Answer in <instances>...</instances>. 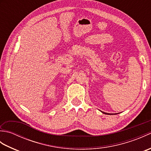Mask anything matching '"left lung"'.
I'll list each match as a JSON object with an SVG mask.
<instances>
[{"instance_id":"8db88e82","label":"left lung","mask_w":151,"mask_h":151,"mask_svg":"<svg viewBox=\"0 0 151 151\" xmlns=\"http://www.w3.org/2000/svg\"><path fill=\"white\" fill-rule=\"evenodd\" d=\"M103 113H104V114H106V113H104V112H103Z\"/></svg>"}]
</instances>
